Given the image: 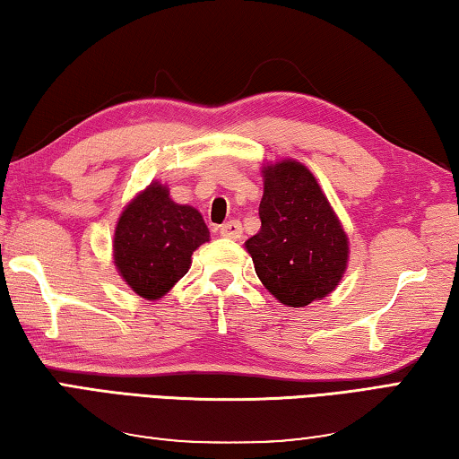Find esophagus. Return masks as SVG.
Returning <instances> with one entry per match:
<instances>
[{
  "instance_id": "1",
  "label": "esophagus",
  "mask_w": 459,
  "mask_h": 459,
  "mask_svg": "<svg viewBox=\"0 0 459 459\" xmlns=\"http://www.w3.org/2000/svg\"><path fill=\"white\" fill-rule=\"evenodd\" d=\"M220 234L223 238H230V239L242 238V223H239L238 220H231L228 223H223V225H220Z\"/></svg>"
}]
</instances>
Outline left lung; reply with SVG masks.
<instances>
[{"instance_id":"8db88e82","label":"left lung","mask_w":459,"mask_h":459,"mask_svg":"<svg viewBox=\"0 0 459 459\" xmlns=\"http://www.w3.org/2000/svg\"><path fill=\"white\" fill-rule=\"evenodd\" d=\"M262 228L246 242L258 279L287 307H307L335 290L348 266V236L317 178L297 160L262 170Z\"/></svg>"}]
</instances>
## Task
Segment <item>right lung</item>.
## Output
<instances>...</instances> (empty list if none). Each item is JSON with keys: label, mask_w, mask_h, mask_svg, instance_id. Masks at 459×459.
Instances as JSON below:
<instances>
[{"label": "right lung", "mask_w": 459, "mask_h": 459, "mask_svg": "<svg viewBox=\"0 0 459 459\" xmlns=\"http://www.w3.org/2000/svg\"><path fill=\"white\" fill-rule=\"evenodd\" d=\"M205 242L209 230L197 209L178 205L167 186L152 183L119 215L114 262L127 287L154 300L183 279L193 252Z\"/></svg>", "instance_id": "right-lung-1"}]
</instances>
